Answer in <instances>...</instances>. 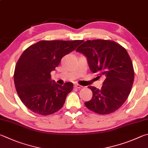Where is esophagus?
<instances>
[{
  "label": "esophagus",
  "mask_w": 148,
  "mask_h": 148,
  "mask_svg": "<svg viewBox=\"0 0 148 148\" xmlns=\"http://www.w3.org/2000/svg\"><path fill=\"white\" fill-rule=\"evenodd\" d=\"M75 87L76 88H81L82 87L81 85H80V84H75Z\"/></svg>",
  "instance_id": "obj_1"
}]
</instances>
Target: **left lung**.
I'll return each instance as SVG.
<instances>
[{
    "label": "left lung",
    "mask_w": 148,
    "mask_h": 148,
    "mask_svg": "<svg viewBox=\"0 0 148 148\" xmlns=\"http://www.w3.org/2000/svg\"><path fill=\"white\" fill-rule=\"evenodd\" d=\"M76 51L86 56L91 71L105 78L100 90L88 87L93 96L85 106L99 114L118 110L127 99L134 81L133 66L127 51L115 41L105 40H88Z\"/></svg>",
    "instance_id": "obj_1"
}]
</instances>
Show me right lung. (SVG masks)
<instances>
[{
	"label": "right lung",
	"instance_id": "1",
	"mask_svg": "<svg viewBox=\"0 0 148 148\" xmlns=\"http://www.w3.org/2000/svg\"><path fill=\"white\" fill-rule=\"evenodd\" d=\"M82 40H42L24 51L15 66L14 83L20 99L28 109L40 115H49L63 107L72 82L64 86L51 79L61 59L74 51Z\"/></svg>",
	"mask_w": 148,
	"mask_h": 148
}]
</instances>
